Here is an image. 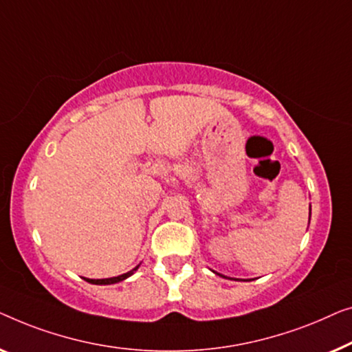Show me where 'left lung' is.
Instances as JSON below:
<instances>
[{
	"instance_id": "left-lung-1",
	"label": "left lung",
	"mask_w": 352,
	"mask_h": 352,
	"mask_svg": "<svg viewBox=\"0 0 352 352\" xmlns=\"http://www.w3.org/2000/svg\"><path fill=\"white\" fill-rule=\"evenodd\" d=\"M309 217H311V206H309ZM214 273H215V271H214ZM217 274H219V273H217ZM219 276H221V277H225L223 274H219ZM237 280V279H236Z\"/></svg>"
}]
</instances>
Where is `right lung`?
<instances>
[{"label":"right lung","mask_w":352,"mask_h":352,"mask_svg":"<svg viewBox=\"0 0 352 352\" xmlns=\"http://www.w3.org/2000/svg\"><path fill=\"white\" fill-rule=\"evenodd\" d=\"M138 266H140V265H137L135 268L129 271V273H124V274L116 276V277H107V279H87V277H84V280H87L89 284H96V285H110V284H116V282H121V280L127 279V277H131V276L138 270Z\"/></svg>","instance_id":"right-lung-1"}]
</instances>
